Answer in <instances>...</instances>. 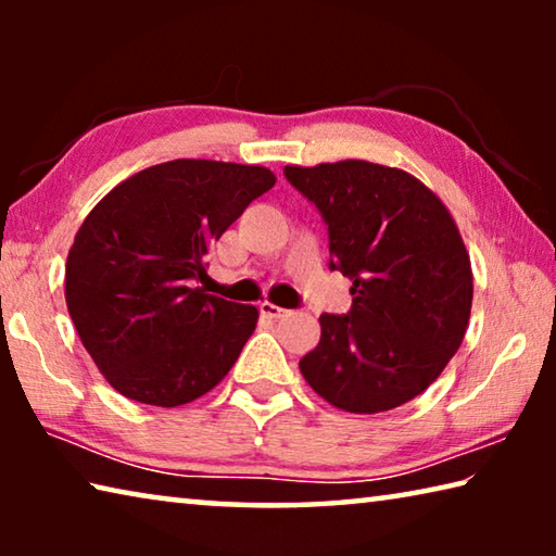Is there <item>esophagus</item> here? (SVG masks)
I'll return each instance as SVG.
<instances>
[{"mask_svg": "<svg viewBox=\"0 0 556 556\" xmlns=\"http://www.w3.org/2000/svg\"><path fill=\"white\" fill-rule=\"evenodd\" d=\"M260 314L267 316V318H285L289 312H287V308L277 306V304H271V301H262V304H260Z\"/></svg>", "mask_w": 556, "mask_h": 556, "instance_id": "34e87169", "label": "esophagus"}]
</instances>
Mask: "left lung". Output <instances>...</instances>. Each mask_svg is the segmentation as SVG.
I'll use <instances>...</instances> for the list:
<instances>
[{
	"instance_id": "left-lung-1",
	"label": "left lung",
	"mask_w": 556,
	"mask_h": 556,
	"mask_svg": "<svg viewBox=\"0 0 556 556\" xmlns=\"http://www.w3.org/2000/svg\"><path fill=\"white\" fill-rule=\"evenodd\" d=\"M285 174L324 215L331 269L353 281L351 312L318 318L321 341L299 370L343 412L400 407L439 378L466 336L473 271L456 220L402 168L345 159Z\"/></svg>"
}]
</instances>
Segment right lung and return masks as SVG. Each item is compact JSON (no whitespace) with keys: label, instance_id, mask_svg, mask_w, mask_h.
<instances>
[{"label":"right lung","instance_id":"1","mask_svg":"<svg viewBox=\"0 0 556 556\" xmlns=\"http://www.w3.org/2000/svg\"><path fill=\"white\" fill-rule=\"evenodd\" d=\"M275 184L265 166L174 159L125 178L88 213L65 262V304L119 394L178 407L230 372L260 312L195 281L213 242Z\"/></svg>","mask_w":556,"mask_h":556}]
</instances>
